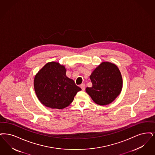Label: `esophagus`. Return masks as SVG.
<instances>
[{
  "mask_svg": "<svg viewBox=\"0 0 155 155\" xmlns=\"http://www.w3.org/2000/svg\"><path fill=\"white\" fill-rule=\"evenodd\" d=\"M80 87L82 91H85V84H81L80 85Z\"/></svg>",
  "mask_w": 155,
  "mask_h": 155,
  "instance_id": "esophagus-1",
  "label": "esophagus"
}]
</instances>
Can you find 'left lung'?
Returning a JSON list of instances; mask_svg holds the SVG:
<instances>
[{"label": "left lung", "mask_w": 155, "mask_h": 155, "mask_svg": "<svg viewBox=\"0 0 155 155\" xmlns=\"http://www.w3.org/2000/svg\"><path fill=\"white\" fill-rule=\"evenodd\" d=\"M90 79L92 87H87V93L100 105L110 104L120 93L123 81L118 67L110 62H102L94 70Z\"/></svg>", "instance_id": "8db88e82"}]
</instances>
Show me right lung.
I'll use <instances>...</instances> for the list:
<instances>
[{"label": "right lung", "instance_id": "1", "mask_svg": "<svg viewBox=\"0 0 155 155\" xmlns=\"http://www.w3.org/2000/svg\"><path fill=\"white\" fill-rule=\"evenodd\" d=\"M66 73L64 66L51 62L47 63L35 75V91L43 105L63 109L72 103L77 93L81 90Z\"/></svg>", "mask_w": 155, "mask_h": 155}]
</instances>
